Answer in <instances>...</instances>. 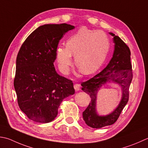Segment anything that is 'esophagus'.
Instances as JSON below:
<instances>
[{
    "instance_id": "34e87169",
    "label": "esophagus",
    "mask_w": 148,
    "mask_h": 148,
    "mask_svg": "<svg viewBox=\"0 0 148 148\" xmlns=\"http://www.w3.org/2000/svg\"><path fill=\"white\" fill-rule=\"evenodd\" d=\"M74 89H75V90H76V91H79V90L81 89L80 88V85H79V84H78V83L75 84V85H74Z\"/></svg>"
}]
</instances>
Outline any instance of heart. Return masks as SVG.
Returning <instances> with one entry per match:
<instances>
[{
	"instance_id": "obj_1",
	"label": "heart",
	"mask_w": 148,
	"mask_h": 148,
	"mask_svg": "<svg viewBox=\"0 0 148 148\" xmlns=\"http://www.w3.org/2000/svg\"><path fill=\"white\" fill-rule=\"evenodd\" d=\"M108 51L109 42L105 33L83 27L69 38L66 46L57 47L56 58L63 73L69 72L74 56L75 64L79 71L83 74H90L103 64Z\"/></svg>"
}]
</instances>
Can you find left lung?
Listing matches in <instances>:
<instances>
[{
	"mask_svg": "<svg viewBox=\"0 0 148 148\" xmlns=\"http://www.w3.org/2000/svg\"><path fill=\"white\" fill-rule=\"evenodd\" d=\"M109 33L113 36L114 43V51L111 60L100 73L82 83V90L90 95L91 98V102L83 112V120L88 126L97 129L112 125L116 122L128 101L129 88L133 78L129 47L118 36L112 33ZM107 82H114L119 86L122 90V97L114 111L108 115L99 116L96 109L97 93Z\"/></svg>",
	"mask_w": 148,
	"mask_h": 148,
	"instance_id": "8db88e82",
	"label": "left lung"
}]
</instances>
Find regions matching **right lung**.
Returning a JSON list of instances; mask_svg holds the SVG:
<instances>
[{"instance_id":"obj_1","label":"right lung","mask_w":148,"mask_h":148,"mask_svg":"<svg viewBox=\"0 0 148 148\" xmlns=\"http://www.w3.org/2000/svg\"><path fill=\"white\" fill-rule=\"evenodd\" d=\"M74 28L67 24L41 25L20 49L14 87L20 110L34 122H51L62 101L75 93L72 81L60 76L54 66L60 40Z\"/></svg>"}]
</instances>
